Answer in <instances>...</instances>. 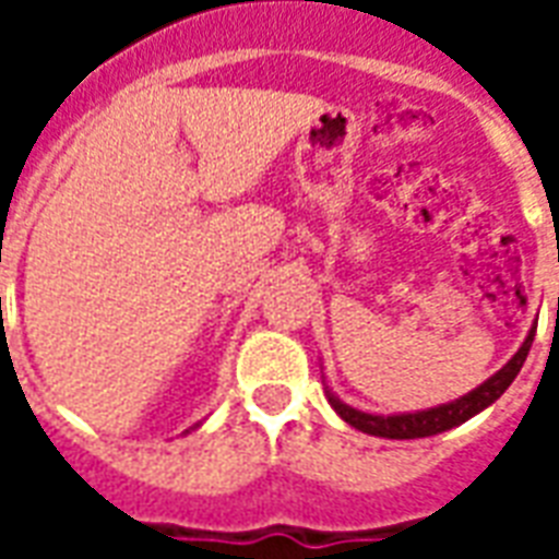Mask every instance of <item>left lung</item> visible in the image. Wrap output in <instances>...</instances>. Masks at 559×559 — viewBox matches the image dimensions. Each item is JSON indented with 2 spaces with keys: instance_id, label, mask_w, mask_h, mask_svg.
I'll return each mask as SVG.
<instances>
[{
  "instance_id": "obj_1",
  "label": "left lung",
  "mask_w": 559,
  "mask_h": 559,
  "mask_svg": "<svg viewBox=\"0 0 559 559\" xmlns=\"http://www.w3.org/2000/svg\"><path fill=\"white\" fill-rule=\"evenodd\" d=\"M533 335H536V329H530V335L521 344V350L509 359V362L497 371L493 377H488L481 386H476L467 395H461V399L449 401V404H440V407H431V411H419V413H401V416H374V413H362V411H353L347 404H341L332 392L326 389V399L329 404L335 407L341 419L353 425L356 431L365 433H374V437H389V440H416V437H431V433L449 431V428H455L461 421H467L469 416H476L485 407H491L493 401L503 395L506 389L512 386V380L521 371V365L527 359L530 344H533Z\"/></svg>"
}]
</instances>
